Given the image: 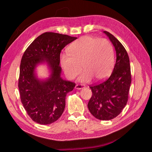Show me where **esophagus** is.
<instances>
[{"instance_id": "esophagus-1", "label": "esophagus", "mask_w": 152, "mask_h": 152, "mask_svg": "<svg viewBox=\"0 0 152 152\" xmlns=\"http://www.w3.org/2000/svg\"><path fill=\"white\" fill-rule=\"evenodd\" d=\"M85 88V86L83 84H76L75 86V88L77 89H82Z\"/></svg>"}]
</instances>
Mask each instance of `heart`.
I'll use <instances>...</instances> for the list:
<instances>
[{
  "label": "heart",
  "mask_w": 152,
  "mask_h": 152,
  "mask_svg": "<svg viewBox=\"0 0 152 152\" xmlns=\"http://www.w3.org/2000/svg\"><path fill=\"white\" fill-rule=\"evenodd\" d=\"M114 59V49L108 40L89 36L74 41L68 48V54H61L59 58L61 66L69 79H74L83 70L79 78L81 82L105 79L111 72Z\"/></svg>",
  "instance_id": "1"
}]
</instances>
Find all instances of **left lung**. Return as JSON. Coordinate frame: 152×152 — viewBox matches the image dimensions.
<instances>
[{"label": "left lung", "instance_id": "left-lung-1", "mask_svg": "<svg viewBox=\"0 0 152 152\" xmlns=\"http://www.w3.org/2000/svg\"><path fill=\"white\" fill-rule=\"evenodd\" d=\"M116 51V61L111 75L105 81L89 86L92 96L88 102L91 114L100 120H110L120 114L127 104L131 83L129 57L117 38L107 31Z\"/></svg>", "mask_w": 152, "mask_h": 152}]
</instances>
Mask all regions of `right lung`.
Returning <instances> with one entry per match:
<instances>
[{"mask_svg": "<svg viewBox=\"0 0 152 152\" xmlns=\"http://www.w3.org/2000/svg\"><path fill=\"white\" fill-rule=\"evenodd\" d=\"M76 38L46 32L38 37L23 55L18 81L20 99L28 116L38 124L56 121L63 113L67 93L76 86L61 78L59 58L61 50ZM44 61L49 64L52 74L46 81H40L35 77L34 69Z\"/></svg>", "mask_w": 152, "mask_h": 152, "instance_id": "add662e5", "label": "right lung"}]
</instances>
